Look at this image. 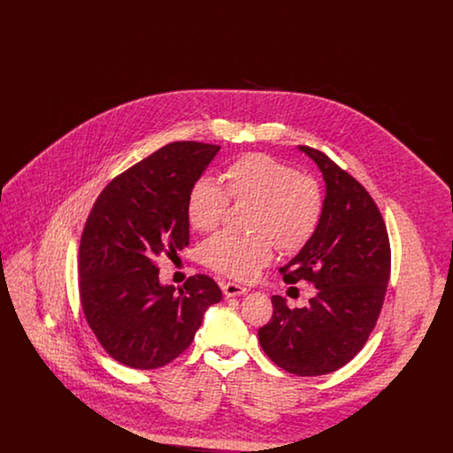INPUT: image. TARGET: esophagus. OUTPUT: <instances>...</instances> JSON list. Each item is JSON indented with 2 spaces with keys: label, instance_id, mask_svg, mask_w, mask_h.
I'll use <instances>...</instances> for the list:
<instances>
[{
  "label": "esophagus",
  "instance_id": "1",
  "mask_svg": "<svg viewBox=\"0 0 453 453\" xmlns=\"http://www.w3.org/2000/svg\"><path fill=\"white\" fill-rule=\"evenodd\" d=\"M222 290H224V296H226V297H236V296H242V294L248 292L246 287H242V285H239V283H234V281H226V283H222Z\"/></svg>",
  "mask_w": 453,
  "mask_h": 453
}]
</instances>
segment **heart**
I'll return each mask as SVG.
<instances>
[{
  "label": "heart",
  "instance_id": "1",
  "mask_svg": "<svg viewBox=\"0 0 453 453\" xmlns=\"http://www.w3.org/2000/svg\"><path fill=\"white\" fill-rule=\"evenodd\" d=\"M224 188L209 178L196 180L187 196V220L198 233H211L220 224L229 198L253 203L250 236L219 233L202 255L209 268L236 280H251L272 258L277 246L285 253L302 250L314 236L323 216L319 183L275 159L251 152L231 161L222 172Z\"/></svg>",
  "mask_w": 453,
  "mask_h": 453
}]
</instances>
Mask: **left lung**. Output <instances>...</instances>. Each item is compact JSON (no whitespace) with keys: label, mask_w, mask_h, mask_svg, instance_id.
<instances>
[{"label":"left lung","mask_w":453,"mask_h":453,"mask_svg":"<svg viewBox=\"0 0 453 453\" xmlns=\"http://www.w3.org/2000/svg\"><path fill=\"white\" fill-rule=\"evenodd\" d=\"M323 173V216L314 236L281 266L287 283L311 281L318 294L302 309L273 296V316L259 327L272 362L299 377L346 365L379 319L390 275L386 222L373 198L324 152L299 146Z\"/></svg>","instance_id":"obj_1"}]
</instances>
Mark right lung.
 Wrapping results in <instances>:
<instances>
[{"mask_svg": "<svg viewBox=\"0 0 453 453\" xmlns=\"http://www.w3.org/2000/svg\"><path fill=\"white\" fill-rule=\"evenodd\" d=\"M220 146L172 142L115 176L98 195L80 242V299L87 323L122 365L151 370L194 342L205 311L222 299L195 275L174 292L156 258L190 244L187 196Z\"/></svg>", "mask_w": 453, "mask_h": 453, "instance_id": "add662e5", "label": "right lung"}]
</instances>
